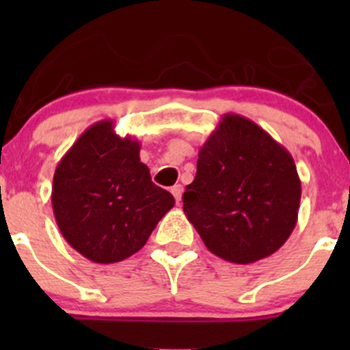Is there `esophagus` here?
Here are the masks:
<instances>
[{"instance_id":"esophagus-1","label":"esophagus","mask_w":350,"mask_h":350,"mask_svg":"<svg viewBox=\"0 0 350 350\" xmlns=\"http://www.w3.org/2000/svg\"><path fill=\"white\" fill-rule=\"evenodd\" d=\"M171 193L172 195H174V198H176V201H181V196H183V186L181 185H174L171 188Z\"/></svg>"}]
</instances>
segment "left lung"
<instances>
[{"label":"left lung","instance_id":"obj_1","mask_svg":"<svg viewBox=\"0 0 350 350\" xmlns=\"http://www.w3.org/2000/svg\"><path fill=\"white\" fill-rule=\"evenodd\" d=\"M299 198L291 154L252 120L227 113L198 152L183 210L210 252L250 264L288 241Z\"/></svg>","mask_w":350,"mask_h":350}]
</instances>
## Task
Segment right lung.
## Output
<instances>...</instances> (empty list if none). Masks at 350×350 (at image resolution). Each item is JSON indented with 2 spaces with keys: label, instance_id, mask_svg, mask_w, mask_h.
<instances>
[{
  "label": "right lung",
  "instance_id": "1",
  "mask_svg": "<svg viewBox=\"0 0 350 350\" xmlns=\"http://www.w3.org/2000/svg\"><path fill=\"white\" fill-rule=\"evenodd\" d=\"M111 120L91 125L55 167L52 208L62 237L98 264L139 252L174 196L140 162V144L122 139Z\"/></svg>",
  "mask_w": 350,
  "mask_h": 350
}]
</instances>
